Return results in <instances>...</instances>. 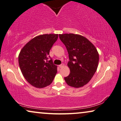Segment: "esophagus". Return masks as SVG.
<instances>
[{"instance_id":"34e87169","label":"esophagus","mask_w":121,"mask_h":121,"mask_svg":"<svg viewBox=\"0 0 121 121\" xmlns=\"http://www.w3.org/2000/svg\"><path fill=\"white\" fill-rule=\"evenodd\" d=\"M64 66V64H61L60 65H59L60 68H62V67H63Z\"/></svg>"}]
</instances>
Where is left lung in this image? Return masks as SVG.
<instances>
[{"label":"left lung","instance_id":"obj_1","mask_svg":"<svg viewBox=\"0 0 121 121\" xmlns=\"http://www.w3.org/2000/svg\"><path fill=\"white\" fill-rule=\"evenodd\" d=\"M59 38L66 48L70 60L67 66L70 73L64 79L72 87H83L97 70L99 52L92 43L82 35L64 34H59Z\"/></svg>","mask_w":121,"mask_h":121}]
</instances>
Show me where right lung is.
<instances>
[{
    "label": "right lung",
    "mask_w": 121,
    "mask_h": 121,
    "mask_svg": "<svg viewBox=\"0 0 121 121\" xmlns=\"http://www.w3.org/2000/svg\"><path fill=\"white\" fill-rule=\"evenodd\" d=\"M58 34H43L30 40L19 54V65L25 80L35 87L41 88L52 83L56 73V65L48 60Z\"/></svg>",
    "instance_id": "right-lung-1"
}]
</instances>
